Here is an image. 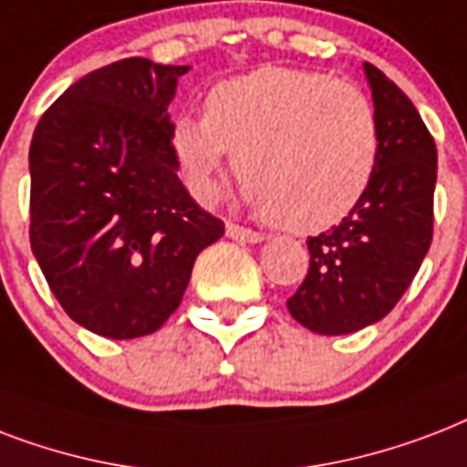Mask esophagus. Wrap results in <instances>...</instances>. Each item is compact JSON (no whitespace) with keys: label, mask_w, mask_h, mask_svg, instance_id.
<instances>
[{"label":"esophagus","mask_w":467,"mask_h":467,"mask_svg":"<svg viewBox=\"0 0 467 467\" xmlns=\"http://www.w3.org/2000/svg\"><path fill=\"white\" fill-rule=\"evenodd\" d=\"M226 236L234 238V241H244V244H260V241H265L263 234L245 229V226H238V223H226Z\"/></svg>","instance_id":"34e87169"}]
</instances>
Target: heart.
Returning a JSON list of instances; mask_svg holds the SVG:
<instances>
[{"mask_svg": "<svg viewBox=\"0 0 467 467\" xmlns=\"http://www.w3.org/2000/svg\"><path fill=\"white\" fill-rule=\"evenodd\" d=\"M170 143L200 200H212L236 155L244 200L280 229L312 234L348 216L370 187L380 133L368 97L331 75L258 67L209 89Z\"/></svg>", "mask_w": 467, "mask_h": 467, "instance_id": "b5f03b06", "label": "heart"}]
</instances>
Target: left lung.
Returning a JSON list of instances; mask_svg holds the SVG:
<instances>
[{
    "label": "left lung",
    "instance_id": "8db88e82",
    "mask_svg": "<svg viewBox=\"0 0 467 467\" xmlns=\"http://www.w3.org/2000/svg\"><path fill=\"white\" fill-rule=\"evenodd\" d=\"M380 133L370 187L334 229L306 241L309 273L287 299L314 334H353L385 319L414 280L433 234L436 143L410 97L363 63Z\"/></svg>",
    "mask_w": 467,
    "mask_h": 467
}]
</instances>
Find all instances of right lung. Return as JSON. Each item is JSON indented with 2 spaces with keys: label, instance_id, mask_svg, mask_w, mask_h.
<instances>
[{
  "label": "right lung",
  "instance_id": "1",
  "mask_svg": "<svg viewBox=\"0 0 467 467\" xmlns=\"http://www.w3.org/2000/svg\"><path fill=\"white\" fill-rule=\"evenodd\" d=\"M187 70L148 57L99 67L31 139V251L65 314L97 336L158 331L223 236L177 177L168 107Z\"/></svg>",
  "mask_w": 467,
  "mask_h": 467
}]
</instances>
